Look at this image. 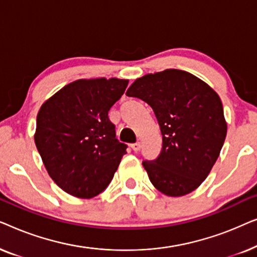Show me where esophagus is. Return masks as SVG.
<instances>
[{
	"label": "esophagus",
	"mask_w": 257,
	"mask_h": 257,
	"mask_svg": "<svg viewBox=\"0 0 257 257\" xmlns=\"http://www.w3.org/2000/svg\"><path fill=\"white\" fill-rule=\"evenodd\" d=\"M140 147H142V145H140L139 143H135V144H132L131 145V149L133 150V152H139L140 151Z\"/></svg>",
	"instance_id": "esophagus-1"
}]
</instances>
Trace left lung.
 Instances as JSON below:
<instances>
[{"label": "left lung", "instance_id": "obj_1", "mask_svg": "<svg viewBox=\"0 0 257 257\" xmlns=\"http://www.w3.org/2000/svg\"><path fill=\"white\" fill-rule=\"evenodd\" d=\"M126 94L153 108L163 135V150L154 161H144L152 185L168 196H182L205 181L220 156L227 121L219 94L184 70L147 73Z\"/></svg>", "mask_w": 257, "mask_h": 257}]
</instances>
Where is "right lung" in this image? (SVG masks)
Instances as JSON below:
<instances>
[{
	"label": "right lung",
	"instance_id": "right-lung-1",
	"mask_svg": "<svg viewBox=\"0 0 257 257\" xmlns=\"http://www.w3.org/2000/svg\"><path fill=\"white\" fill-rule=\"evenodd\" d=\"M128 79L90 78L66 84L42 104L34 138L45 170L68 194L91 199L107 188L126 145L108 119Z\"/></svg>",
	"mask_w": 257,
	"mask_h": 257
}]
</instances>
